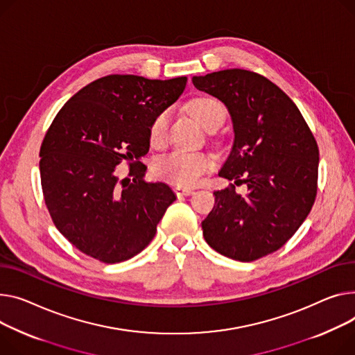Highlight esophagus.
I'll return each mask as SVG.
<instances>
[{
	"label": "esophagus",
	"instance_id": "1",
	"mask_svg": "<svg viewBox=\"0 0 355 355\" xmlns=\"http://www.w3.org/2000/svg\"><path fill=\"white\" fill-rule=\"evenodd\" d=\"M174 193H175L178 197H185V196H191V194H194V190H191V188L175 187V188H174Z\"/></svg>",
	"mask_w": 355,
	"mask_h": 355
}]
</instances>
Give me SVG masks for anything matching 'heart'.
<instances>
[{
  "label": "heart",
  "instance_id": "obj_1",
  "mask_svg": "<svg viewBox=\"0 0 355 355\" xmlns=\"http://www.w3.org/2000/svg\"><path fill=\"white\" fill-rule=\"evenodd\" d=\"M191 115L205 128L214 118L223 112H225L223 104L214 98H197L191 103L190 107ZM170 125V112H161L151 125L150 130V141L151 144L158 147L162 146ZM212 162L207 155L202 154H191L175 151L170 155H165L155 161L154 173L171 184L180 187H194L200 184L204 175L211 170Z\"/></svg>",
  "mask_w": 355,
  "mask_h": 355
}]
</instances>
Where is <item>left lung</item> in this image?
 <instances>
[{"instance_id": "8db88e82", "label": "left lung", "mask_w": 355, "mask_h": 355, "mask_svg": "<svg viewBox=\"0 0 355 355\" xmlns=\"http://www.w3.org/2000/svg\"><path fill=\"white\" fill-rule=\"evenodd\" d=\"M197 89L218 98L234 130L220 177L245 184L214 191L201 223L217 252L248 263L284 245L309 216L317 196L318 147L300 110L266 77L231 68L193 77Z\"/></svg>"}]
</instances>
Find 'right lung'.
<instances>
[{"mask_svg": "<svg viewBox=\"0 0 355 355\" xmlns=\"http://www.w3.org/2000/svg\"><path fill=\"white\" fill-rule=\"evenodd\" d=\"M185 84L187 77L107 76L80 89L54 118L40 150L44 200L58 231L81 252L121 263L154 239L177 197L167 184L144 181L141 159L154 120ZM123 159L132 180L117 178Z\"/></svg>", "mask_w": 355, "mask_h": 355, "instance_id": "1", "label": "right lung"}]
</instances>
